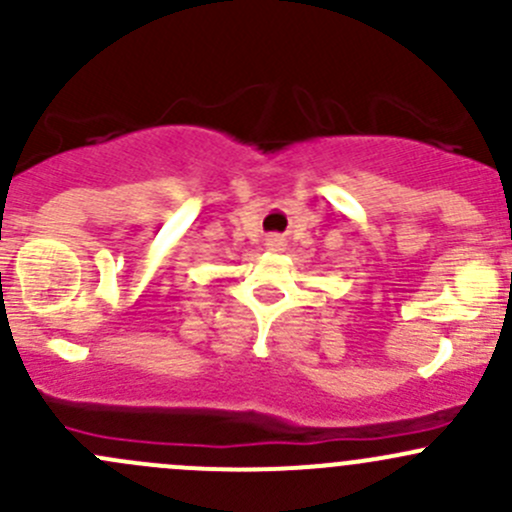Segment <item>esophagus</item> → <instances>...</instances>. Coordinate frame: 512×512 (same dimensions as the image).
<instances>
[{
    "instance_id": "34e87169",
    "label": "esophagus",
    "mask_w": 512,
    "mask_h": 512,
    "mask_svg": "<svg viewBox=\"0 0 512 512\" xmlns=\"http://www.w3.org/2000/svg\"><path fill=\"white\" fill-rule=\"evenodd\" d=\"M265 245H267V250L282 252V250H285V237H282V235H267Z\"/></svg>"
}]
</instances>
